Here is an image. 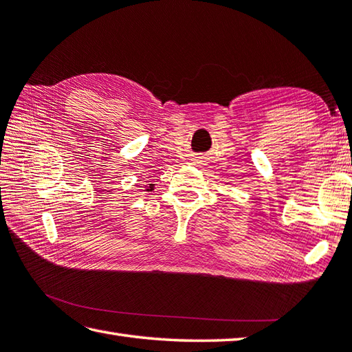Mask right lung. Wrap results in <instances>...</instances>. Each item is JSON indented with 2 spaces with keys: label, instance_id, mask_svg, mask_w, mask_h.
<instances>
[{
  "label": "right lung",
  "instance_id": "1",
  "mask_svg": "<svg viewBox=\"0 0 352 352\" xmlns=\"http://www.w3.org/2000/svg\"><path fill=\"white\" fill-rule=\"evenodd\" d=\"M146 190H153V184H149V188Z\"/></svg>",
  "mask_w": 352,
  "mask_h": 352
}]
</instances>
